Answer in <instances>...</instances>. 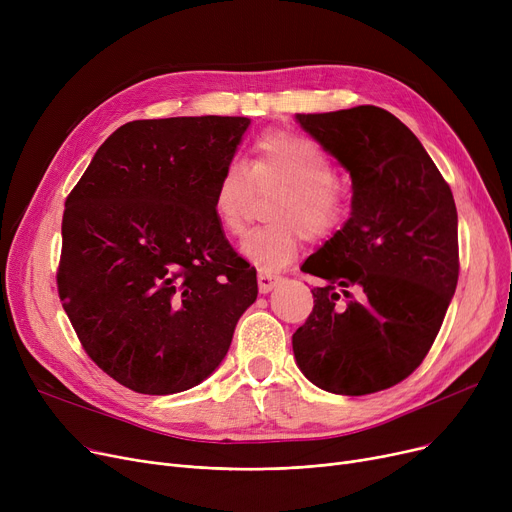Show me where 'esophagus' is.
Returning <instances> with one entry per match:
<instances>
[{
    "label": "esophagus",
    "instance_id": "obj_1",
    "mask_svg": "<svg viewBox=\"0 0 512 512\" xmlns=\"http://www.w3.org/2000/svg\"><path fill=\"white\" fill-rule=\"evenodd\" d=\"M257 282H259V292L267 294V292H272L282 282V278L276 276V274H270V272H259Z\"/></svg>",
    "mask_w": 512,
    "mask_h": 512
}]
</instances>
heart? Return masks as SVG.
Wrapping results in <instances>:
<instances>
[{
	"instance_id": "obj_1",
	"label": "heart",
	"mask_w": 512,
	"mask_h": 512,
	"mask_svg": "<svg viewBox=\"0 0 512 512\" xmlns=\"http://www.w3.org/2000/svg\"><path fill=\"white\" fill-rule=\"evenodd\" d=\"M330 155L311 139L288 130H270L255 145L247 168L230 164L213 193V213L228 236L245 230L255 191L278 188L267 218L274 226L249 232L240 253L263 272H276L299 257L305 234L330 236L344 220L346 193L334 180Z\"/></svg>"
}]
</instances>
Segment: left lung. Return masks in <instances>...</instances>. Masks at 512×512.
<instances>
[{"label": "left lung", "mask_w": 512, "mask_h": 512, "mask_svg": "<svg viewBox=\"0 0 512 512\" xmlns=\"http://www.w3.org/2000/svg\"><path fill=\"white\" fill-rule=\"evenodd\" d=\"M305 132L351 174V215L301 270L326 280L292 334L317 388L363 396L421 365L459 280V218L450 186L415 134L375 105L297 114ZM348 287L362 299L344 310Z\"/></svg>", "instance_id": "8db88e82"}]
</instances>
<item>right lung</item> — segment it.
I'll list each match as a JSON object with an SVG mask.
<instances>
[{
	"instance_id": "right-lung-1",
	"label": "right lung",
	"mask_w": 512,
	"mask_h": 512,
	"mask_svg": "<svg viewBox=\"0 0 512 512\" xmlns=\"http://www.w3.org/2000/svg\"><path fill=\"white\" fill-rule=\"evenodd\" d=\"M251 120L182 116L120 126L66 199L58 290L87 355L122 386L176 394L226 357L257 272L213 213Z\"/></svg>"
}]
</instances>
